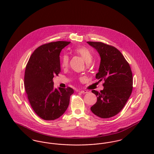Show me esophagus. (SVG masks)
<instances>
[{
  "instance_id": "esophagus-1",
  "label": "esophagus",
  "mask_w": 154,
  "mask_h": 154,
  "mask_svg": "<svg viewBox=\"0 0 154 154\" xmlns=\"http://www.w3.org/2000/svg\"><path fill=\"white\" fill-rule=\"evenodd\" d=\"M79 92L82 93V94H86V93H88V91L87 90H79L78 91Z\"/></svg>"
}]
</instances>
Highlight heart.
Segmentation results:
<instances>
[{
    "mask_svg": "<svg viewBox=\"0 0 154 154\" xmlns=\"http://www.w3.org/2000/svg\"><path fill=\"white\" fill-rule=\"evenodd\" d=\"M75 51L76 54L81 56L87 63H90L93 58L92 53L87 48L85 47H79L75 48ZM69 61V57L67 54H64L61 57V66L63 67H66L68 66Z\"/></svg>",
    "mask_w": 154,
    "mask_h": 154,
    "instance_id": "b5f03b06",
    "label": "heart"
}]
</instances>
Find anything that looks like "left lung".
I'll return each instance as SVG.
<instances>
[{
  "label": "left lung",
  "instance_id": "1",
  "mask_svg": "<svg viewBox=\"0 0 154 154\" xmlns=\"http://www.w3.org/2000/svg\"><path fill=\"white\" fill-rule=\"evenodd\" d=\"M101 57L96 79L104 81L103 90H92L97 97L91 111L103 119L112 117L123 109L132 94L133 76L131 66L116 47L101 42H88Z\"/></svg>",
  "mask_w": 154,
  "mask_h": 154
}]
</instances>
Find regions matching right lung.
Listing matches in <instances>:
<instances>
[{
	"label": "right lung",
	"instance_id": "1",
	"mask_svg": "<svg viewBox=\"0 0 154 154\" xmlns=\"http://www.w3.org/2000/svg\"><path fill=\"white\" fill-rule=\"evenodd\" d=\"M70 43L59 41L43 44L31 54L25 68L24 87L34 112L45 120H54L67 110L72 88H54L53 78L60 72V53Z\"/></svg>",
	"mask_w": 154,
	"mask_h": 154
}]
</instances>
